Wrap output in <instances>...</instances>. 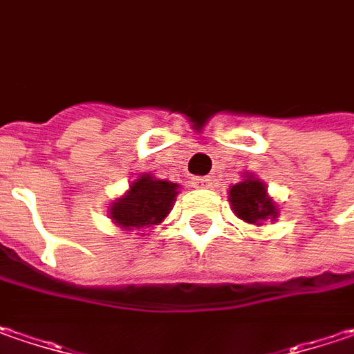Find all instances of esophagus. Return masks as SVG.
Segmentation results:
<instances>
[{"label":"esophagus","instance_id":"34e87169","mask_svg":"<svg viewBox=\"0 0 354 354\" xmlns=\"http://www.w3.org/2000/svg\"><path fill=\"white\" fill-rule=\"evenodd\" d=\"M211 185H213V183H211L209 177H195V179H193V187H197V189H209Z\"/></svg>","mask_w":354,"mask_h":354}]
</instances>
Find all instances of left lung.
<instances>
[{
  "mask_svg": "<svg viewBox=\"0 0 354 354\" xmlns=\"http://www.w3.org/2000/svg\"><path fill=\"white\" fill-rule=\"evenodd\" d=\"M229 203L239 219L255 227L279 217V205L255 173H243V179L229 187Z\"/></svg>",
  "mask_w": 354,
  "mask_h": 354,
  "instance_id": "1",
  "label": "left lung"
}]
</instances>
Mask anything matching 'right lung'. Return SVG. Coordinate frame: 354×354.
Instances as JSON below:
<instances>
[{"label":"right lung","instance_id":"right-lung-1","mask_svg":"<svg viewBox=\"0 0 354 354\" xmlns=\"http://www.w3.org/2000/svg\"><path fill=\"white\" fill-rule=\"evenodd\" d=\"M179 195V185L157 179L151 173H141L131 181L129 189L109 203V219L123 231H143L165 221L175 197ZM141 235H147L145 231Z\"/></svg>","mask_w":354,"mask_h":354}]
</instances>
